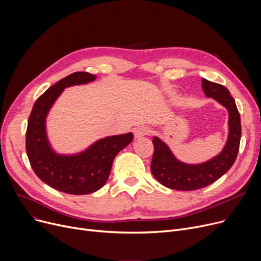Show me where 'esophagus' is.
<instances>
[{
  "label": "esophagus",
  "instance_id": "esophagus-1",
  "mask_svg": "<svg viewBox=\"0 0 261 261\" xmlns=\"http://www.w3.org/2000/svg\"><path fill=\"white\" fill-rule=\"evenodd\" d=\"M150 133H151V130H150V128L146 127V126H142L140 128H138L135 130V138H142V136H145V135H149Z\"/></svg>",
  "mask_w": 261,
  "mask_h": 261
}]
</instances>
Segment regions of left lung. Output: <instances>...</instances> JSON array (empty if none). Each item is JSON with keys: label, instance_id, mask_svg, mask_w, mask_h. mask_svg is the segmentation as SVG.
Returning <instances> with one entry per match:
<instances>
[{"label": "left lung", "instance_id": "8db88e82", "mask_svg": "<svg viewBox=\"0 0 261 261\" xmlns=\"http://www.w3.org/2000/svg\"><path fill=\"white\" fill-rule=\"evenodd\" d=\"M206 97H212L228 111V138L222 151L212 160L190 165L177 160L169 147L154 136L151 172L164 186L175 190H196L207 186L221 177L235 163L241 139L240 114L228 90L219 84L202 79Z\"/></svg>", "mask_w": 261, "mask_h": 261}]
</instances>
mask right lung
<instances>
[{"label": "right lung", "mask_w": 261, "mask_h": 261, "mask_svg": "<svg viewBox=\"0 0 261 261\" xmlns=\"http://www.w3.org/2000/svg\"><path fill=\"white\" fill-rule=\"evenodd\" d=\"M95 75L76 72L59 80L36 100L26 130V153L37 176L54 189L70 195H88L100 189L107 182L117 153L128 146L133 134L108 136L74 155L58 154L46 135L45 120L49 109L65 88L86 85Z\"/></svg>", "instance_id": "right-lung-1"}]
</instances>
